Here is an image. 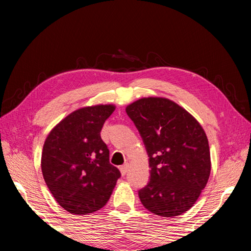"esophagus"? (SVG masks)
<instances>
[{
	"mask_svg": "<svg viewBox=\"0 0 251 251\" xmlns=\"http://www.w3.org/2000/svg\"><path fill=\"white\" fill-rule=\"evenodd\" d=\"M128 164H125V165H123V166H121L120 167V169H121V173H122V175L124 176V175H126V173H127V171H128Z\"/></svg>",
	"mask_w": 251,
	"mask_h": 251,
	"instance_id": "34e87169",
	"label": "esophagus"
}]
</instances>
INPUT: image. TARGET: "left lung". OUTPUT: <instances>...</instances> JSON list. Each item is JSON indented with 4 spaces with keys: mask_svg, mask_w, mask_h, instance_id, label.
Instances as JSON below:
<instances>
[{
    "mask_svg": "<svg viewBox=\"0 0 251 251\" xmlns=\"http://www.w3.org/2000/svg\"><path fill=\"white\" fill-rule=\"evenodd\" d=\"M150 157L151 177L138 190L143 206L163 217L184 214L210 175V151L201 124L179 105L147 97L126 107Z\"/></svg>",
    "mask_w": 251,
    "mask_h": 251,
    "instance_id": "1",
    "label": "left lung"
}]
</instances>
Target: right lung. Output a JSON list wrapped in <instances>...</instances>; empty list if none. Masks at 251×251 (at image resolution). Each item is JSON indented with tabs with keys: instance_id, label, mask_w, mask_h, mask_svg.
<instances>
[{
	"instance_id": "add662e5",
	"label": "right lung",
	"mask_w": 251,
	"mask_h": 251,
	"mask_svg": "<svg viewBox=\"0 0 251 251\" xmlns=\"http://www.w3.org/2000/svg\"><path fill=\"white\" fill-rule=\"evenodd\" d=\"M114 110V105L77 109L46 137L41 159L44 180L58 205L71 214L87 215L104 207L121 177L100 137Z\"/></svg>"
}]
</instances>
